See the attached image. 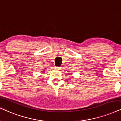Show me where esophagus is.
Masks as SVG:
<instances>
[{
	"label": "esophagus",
	"instance_id": "obj_1",
	"mask_svg": "<svg viewBox=\"0 0 121 121\" xmlns=\"http://www.w3.org/2000/svg\"><path fill=\"white\" fill-rule=\"evenodd\" d=\"M56 69L57 70H60V69H61V67H56Z\"/></svg>",
	"mask_w": 121,
	"mask_h": 121
}]
</instances>
